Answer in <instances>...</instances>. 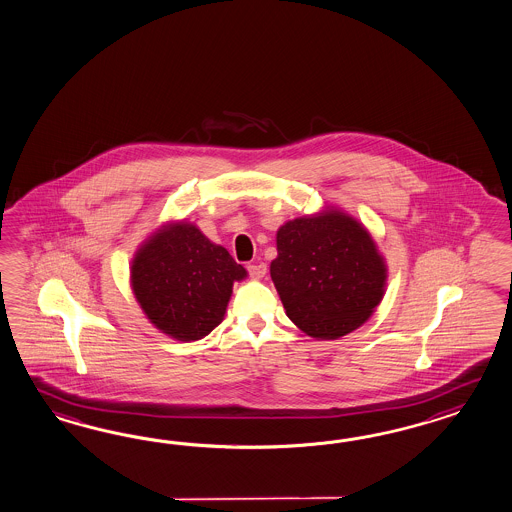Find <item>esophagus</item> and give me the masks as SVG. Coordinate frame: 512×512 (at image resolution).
<instances>
[{"mask_svg":"<svg viewBox=\"0 0 512 512\" xmlns=\"http://www.w3.org/2000/svg\"><path fill=\"white\" fill-rule=\"evenodd\" d=\"M249 276L255 277V279H261L266 274V264L264 263H253L248 264Z\"/></svg>","mask_w":512,"mask_h":512,"instance_id":"1","label":"esophagus"}]
</instances>
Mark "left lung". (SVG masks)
<instances>
[{
  "mask_svg": "<svg viewBox=\"0 0 512 512\" xmlns=\"http://www.w3.org/2000/svg\"><path fill=\"white\" fill-rule=\"evenodd\" d=\"M270 276L300 330L337 339L373 315L384 296L386 264L361 223L330 210L277 231Z\"/></svg>",
  "mask_w": 512,
  "mask_h": 512,
  "instance_id": "1",
  "label": "left lung"
}]
</instances>
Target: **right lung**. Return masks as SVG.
Returning <instances> with one entry per match:
<instances>
[{"label":"right lung","instance_id":"right-lung-1","mask_svg":"<svg viewBox=\"0 0 512 512\" xmlns=\"http://www.w3.org/2000/svg\"><path fill=\"white\" fill-rule=\"evenodd\" d=\"M244 277L242 264L190 223L154 233L132 263L141 309L158 330L179 341L212 332L223 320L233 283Z\"/></svg>","mask_w":512,"mask_h":512}]
</instances>
